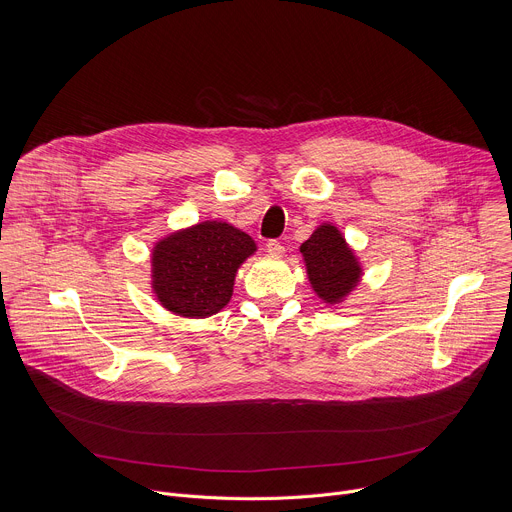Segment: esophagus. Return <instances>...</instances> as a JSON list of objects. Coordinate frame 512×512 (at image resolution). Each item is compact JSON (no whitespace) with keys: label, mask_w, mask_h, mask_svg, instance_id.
<instances>
[{"label":"esophagus","mask_w":512,"mask_h":512,"mask_svg":"<svg viewBox=\"0 0 512 512\" xmlns=\"http://www.w3.org/2000/svg\"><path fill=\"white\" fill-rule=\"evenodd\" d=\"M267 253L269 255H273V257H281L283 253H285V247L279 243V241H275V239H271V241H267Z\"/></svg>","instance_id":"1"}]
</instances>
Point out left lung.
Here are the masks:
<instances>
[{
    "label": "left lung",
    "instance_id": "8db88e82",
    "mask_svg": "<svg viewBox=\"0 0 512 512\" xmlns=\"http://www.w3.org/2000/svg\"><path fill=\"white\" fill-rule=\"evenodd\" d=\"M300 251L312 289L322 302L336 306L358 285L362 267L334 225L322 223Z\"/></svg>",
    "mask_w": 512,
    "mask_h": 512
}]
</instances>
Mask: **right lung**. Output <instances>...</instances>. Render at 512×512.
I'll use <instances>...</instances> for the list:
<instances>
[{"mask_svg":"<svg viewBox=\"0 0 512 512\" xmlns=\"http://www.w3.org/2000/svg\"><path fill=\"white\" fill-rule=\"evenodd\" d=\"M255 251L247 233L223 221L170 233L152 249V289L168 312L208 318L229 304L235 275Z\"/></svg>","mask_w":512,"mask_h":512,"instance_id":"1","label":"right lung"}]
</instances>
